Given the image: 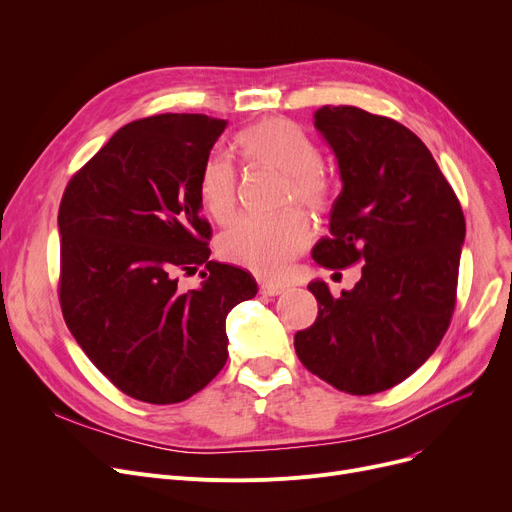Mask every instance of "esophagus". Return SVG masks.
I'll return each instance as SVG.
<instances>
[{
	"label": "esophagus",
	"instance_id": "obj_1",
	"mask_svg": "<svg viewBox=\"0 0 512 512\" xmlns=\"http://www.w3.org/2000/svg\"><path fill=\"white\" fill-rule=\"evenodd\" d=\"M261 294H265V297H278V294H282L286 290V284H280V282H263L259 286Z\"/></svg>",
	"mask_w": 512,
	"mask_h": 512
}]
</instances>
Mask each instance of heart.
Masks as SVG:
<instances>
[{
	"instance_id": "b5f03b06",
	"label": "heart",
	"mask_w": 512,
	"mask_h": 512,
	"mask_svg": "<svg viewBox=\"0 0 512 512\" xmlns=\"http://www.w3.org/2000/svg\"><path fill=\"white\" fill-rule=\"evenodd\" d=\"M236 147L249 164L286 174L288 199L321 211L336 195V182L319 164L321 153L311 134L286 118H265L236 134ZM199 201L218 224L236 211V168L226 153L213 151L199 172ZM311 240V224L299 209L278 218H242L222 238V255L263 278L282 276Z\"/></svg>"
}]
</instances>
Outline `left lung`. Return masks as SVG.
I'll return each instance as SVG.
<instances>
[{"label": "left lung", "instance_id": "obj_1", "mask_svg": "<svg viewBox=\"0 0 512 512\" xmlns=\"http://www.w3.org/2000/svg\"><path fill=\"white\" fill-rule=\"evenodd\" d=\"M313 124L332 147L342 191L313 259L363 263L353 290L307 288L317 319L294 336L301 363L348 394L384 392L444 338L456 303L465 215L434 155L407 126L353 105H324Z\"/></svg>", "mask_w": 512, "mask_h": 512}]
</instances>
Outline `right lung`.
<instances>
[{
    "label": "right lung",
    "instance_id": "add662e5",
    "mask_svg": "<svg viewBox=\"0 0 512 512\" xmlns=\"http://www.w3.org/2000/svg\"><path fill=\"white\" fill-rule=\"evenodd\" d=\"M203 114L122 126L68 182L60 213V305L93 365L124 394L174 405L228 359L226 317L257 294L240 267L209 261L199 172L226 128ZM206 265L193 291L180 271Z\"/></svg>",
    "mask_w": 512,
    "mask_h": 512
}]
</instances>
